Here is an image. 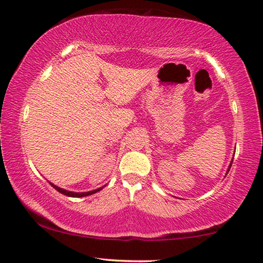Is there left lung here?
<instances>
[{
  "mask_svg": "<svg viewBox=\"0 0 263 263\" xmlns=\"http://www.w3.org/2000/svg\"><path fill=\"white\" fill-rule=\"evenodd\" d=\"M233 162V161H232ZM232 162H231V165H229V167H228V171H227V173L229 172V168H231V166H232Z\"/></svg>",
  "mask_w": 263,
  "mask_h": 263,
  "instance_id": "left-lung-1",
  "label": "left lung"
}]
</instances>
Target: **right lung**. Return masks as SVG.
Here are the masks:
<instances>
[{"label": "right lung", "instance_id": "1", "mask_svg": "<svg viewBox=\"0 0 263 263\" xmlns=\"http://www.w3.org/2000/svg\"><path fill=\"white\" fill-rule=\"evenodd\" d=\"M50 185H51L53 189H55L56 191L60 192V193L64 194V195H68V197H72V198H82V197H87V195H91L93 193H97L98 191L103 190V187H101V189H97V190H93V191H89V192H82V193H76V192H70V191H66V190H63L61 189V187H58L56 185H53L50 182Z\"/></svg>", "mask_w": 263, "mask_h": 263}]
</instances>
